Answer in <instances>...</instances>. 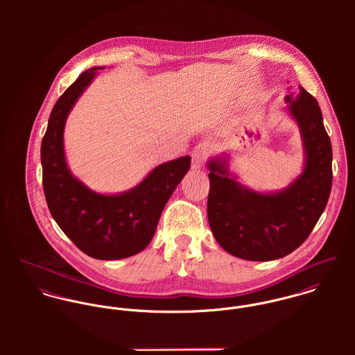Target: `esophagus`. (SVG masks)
<instances>
[{"mask_svg": "<svg viewBox=\"0 0 355 355\" xmlns=\"http://www.w3.org/2000/svg\"><path fill=\"white\" fill-rule=\"evenodd\" d=\"M193 166L194 168H201L203 164H205V161H206V158H207V149H206V146L205 145H198V146H196V149L193 150Z\"/></svg>", "mask_w": 355, "mask_h": 355, "instance_id": "obj_1", "label": "esophagus"}]
</instances>
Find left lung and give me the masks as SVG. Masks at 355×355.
<instances>
[{"label":"left lung","instance_id":"8db88e82","mask_svg":"<svg viewBox=\"0 0 355 355\" xmlns=\"http://www.w3.org/2000/svg\"><path fill=\"white\" fill-rule=\"evenodd\" d=\"M304 141V172L283 191L257 193L230 178L227 158L207 162V220L218 245L249 261H272L298 249L322 214L332 187V146L315 98L300 86L286 97Z\"/></svg>","mask_w":355,"mask_h":355}]
</instances>
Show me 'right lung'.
I'll return each instance as SVG.
<instances>
[{
	"label": "right lung",
	"mask_w": 355,
	"mask_h": 355,
	"mask_svg": "<svg viewBox=\"0 0 355 355\" xmlns=\"http://www.w3.org/2000/svg\"><path fill=\"white\" fill-rule=\"evenodd\" d=\"M98 69L80 73L53 106L41 145L42 183L51 217L79 250L97 259H120L150 243L161 211L190 169L191 157L155 166L137 187L119 196L94 193L73 178L64 154V125Z\"/></svg>",
	"instance_id": "obj_1"
}]
</instances>
